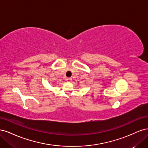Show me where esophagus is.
Wrapping results in <instances>:
<instances>
[{"label":"esophagus","instance_id":"34e87169","mask_svg":"<svg viewBox=\"0 0 148 148\" xmlns=\"http://www.w3.org/2000/svg\"><path fill=\"white\" fill-rule=\"evenodd\" d=\"M66 80L67 82H71V80H72V79H71V78H67L66 79Z\"/></svg>","mask_w":148,"mask_h":148}]
</instances>
